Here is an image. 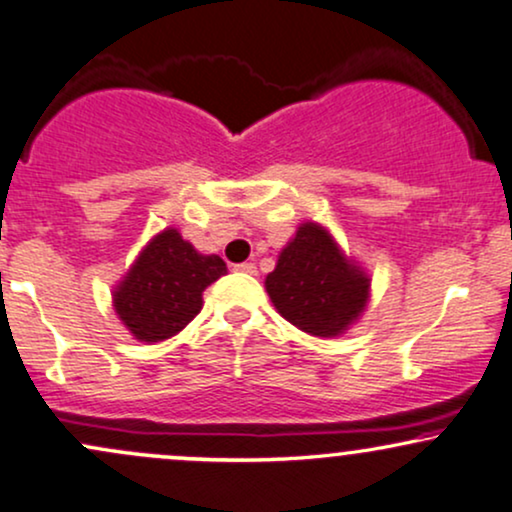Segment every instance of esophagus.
I'll use <instances>...</instances> for the list:
<instances>
[{
	"label": "esophagus",
	"mask_w": 512,
	"mask_h": 512,
	"mask_svg": "<svg viewBox=\"0 0 512 512\" xmlns=\"http://www.w3.org/2000/svg\"><path fill=\"white\" fill-rule=\"evenodd\" d=\"M237 273H244V275H256V266L254 263H239V266H234Z\"/></svg>",
	"instance_id": "34e87169"
}]
</instances>
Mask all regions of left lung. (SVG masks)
Here are the masks:
<instances>
[{"instance_id":"obj_1","label":"left lung","mask_w":512,"mask_h":512,"mask_svg":"<svg viewBox=\"0 0 512 512\" xmlns=\"http://www.w3.org/2000/svg\"><path fill=\"white\" fill-rule=\"evenodd\" d=\"M369 287V275L316 222L299 227L266 278L278 314L316 338L345 333L364 314Z\"/></svg>"}]
</instances>
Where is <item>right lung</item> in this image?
I'll use <instances>...</instances> for the list:
<instances>
[{
	"label": "right lung",
	"mask_w": 512,
	"mask_h": 512,
	"mask_svg": "<svg viewBox=\"0 0 512 512\" xmlns=\"http://www.w3.org/2000/svg\"><path fill=\"white\" fill-rule=\"evenodd\" d=\"M227 273L220 256H203L172 227L155 234L124 280L114 287V311L141 342H160L189 326L203 290Z\"/></svg>",
	"instance_id": "right-lung-1"
}]
</instances>
